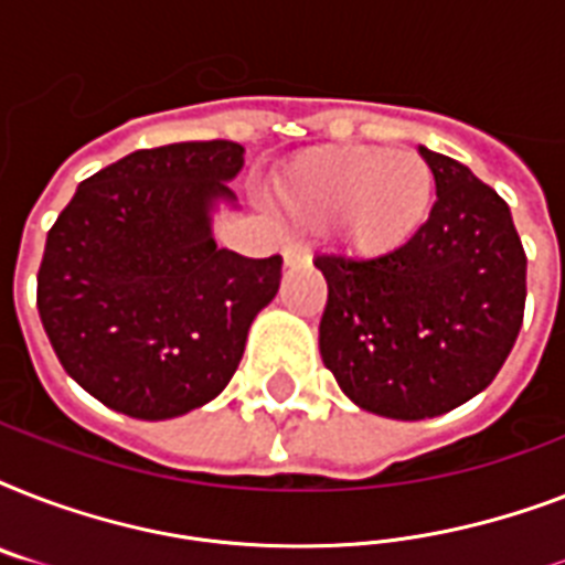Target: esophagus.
I'll return each mask as SVG.
<instances>
[{"instance_id": "1", "label": "esophagus", "mask_w": 565, "mask_h": 565, "mask_svg": "<svg viewBox=\"0 0 565 565\" xmlns=\"http://www.w3.org/2000/svg\"><path fill=\"white\" fill-rule=\"evenodd\" d=\"M281 255H284V264H287V266H299V264H308V260H310L308 248L301 246V243H296V239L284 243Z\"/></svg>"}]
</instances>
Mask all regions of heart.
<instances>
[{
  "label": "heart",
  "instance_id": "obj_1",
  "mask_svg": "<svg viewBox=\"0 0 565 565\" xmlns=\"http://www.w3.org/2000/svg\"><path fill=\"white\" fill-rule=\"evenodd\" d=\"M273 193L292 220H331L337 243L354 255H384L425 222L434 172L411 149L326 146L281 167Z\"/></svg>",
  "mask_w": 565,
  "mask_h": 565
}]
</instances>
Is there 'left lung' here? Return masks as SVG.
Instances as JSON below:
<instances>
[{
	"mask_svg": "<svg viewBox=\"0 0 565 565\" xmlns=\"http://www.w3.org/2000/svg\"><path fill=\"white\" fill-rule=\"evenodd\" d=\"M437 202L404 246L319 255L322 363L358 407L430 419L469 402L508 361L525 317L527 257L508 202L455 158L419 146Z\"/></svg>",
	"mask_w": 565,
	"mask_h": 565,
	"instance_id": "1",
	"label": "left lung"
}]
</instances>
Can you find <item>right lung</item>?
I'll return each instance as SVG.
<instances>
[{
	"mask_svg": "<svg viewBox=\"0 0 565 565\" xmlns=\"http://www.w3.org/2000/svg\"><path fill=\"white\" fill-rule=\"evenodd\" d=\"M243 152L231 140L131 152L82 181L49 228L40 319L66 375L110 411L154 422L216 398L275 299L281 257H243L211 234Z\"/></svg>",
	"mask_w": 565,
	"mask_h": 565,
	"instance_id": "add662e5",
	"label": "right lung"
}]
</instances>
